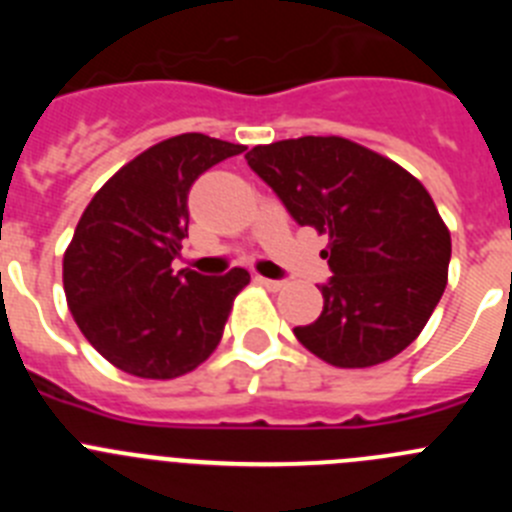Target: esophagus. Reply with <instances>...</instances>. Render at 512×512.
Returning a JSON list of instances; mask_svg holds the SVG:
<instances>
[{
	"label": "esophagus",
	"mask_w": 512,
	"mask_h": 512,
	"mask_svg": "<svg viewBox=\"0 0 512 512\" xmlns=\"http://www.w3.org/2000/svg\"><path fill=\"white\" fill-rule=\"evenodd\" d=\"M256 282H259V284H264V287H266V289H274V292H277V289H282V287H284V282H282V279L256 277Z\"/></svg>",
	"instance_id": "obj_1"
}]
</instances>
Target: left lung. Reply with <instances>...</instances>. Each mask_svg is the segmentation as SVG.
<instances>
[{
  "label": "left lung",
  "instance_id": "1",
  "mask_svg": "<svg viewBox=\"0 0 512 512\" xmlns=\"http://www.w3.org/2000/svg\"><path fill=\"white\" fill-rule=\"evenodd\" d=\"M297 225L330 238L323 312L295 328L341 369L382 364L418 338L446 289L451 235L431 194L390 158L346 138L279 140L246 153Z\"/></svg>",
  "mask_w": 512,
  "mask_h": 512
}]
</instances>
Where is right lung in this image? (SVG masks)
<instances>
[{"mask_svg":"<svg viewBox=\"0 0 512 512\" xmlns=\"http://www.w3.org/2000/svg\"><path fill=\"white\" fill-rule=\"evenodd\" d=\"M228 140L184 133L122 166L89 202L63 256V289L87 341L122 372L174 379L223 338L246 269H171L189 230V189L230 156Z\"/></svg>","mask_w":512,"mask_h":512,"instance_id":"right-lung-1","label":"right lung"}]
</instances>
